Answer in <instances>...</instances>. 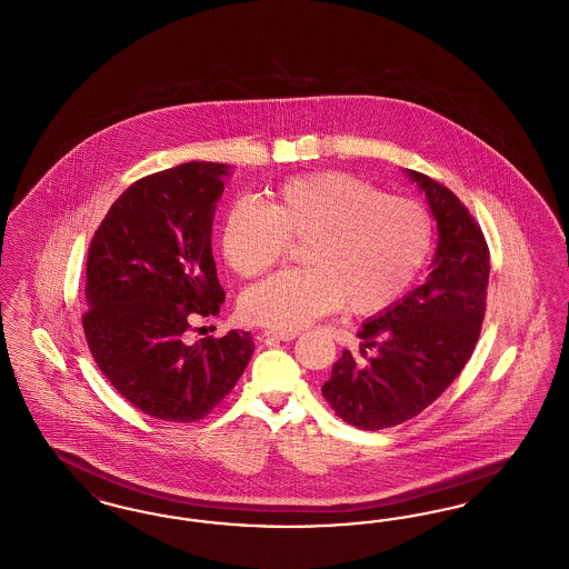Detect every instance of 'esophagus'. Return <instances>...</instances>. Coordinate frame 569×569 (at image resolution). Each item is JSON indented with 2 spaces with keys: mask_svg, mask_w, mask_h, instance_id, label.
Returning <instances> with one entry per match:
<instances>
[{
  "mask_svg": "<svg viewBox=\"0 0 569 569\" xmlns=\"http://www.w3.org/2000/svg\"><path fill=\"white\" fill-rule=\"evenodd\" d=\"M264 339H273V341H295L298 332H283V330H264L262 332Z\"/></svg>",
  "mask_w": 569,
  "mask_h": 569,
  "instance_id": "esophagus-1",
  "label": "esophagus"
}]
</instances>
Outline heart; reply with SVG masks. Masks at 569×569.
I'll list each match as a JSON object with an SVG mask.
<instances>
[{"label": "heart", "instance_id": "obj_1", "mask_svg": "<svg viewBox=\"0 0 569 569\" xmlns=\"http://www.w3.org/2000/svg\"><path fill=\"white\" fill-rule=\"evenodd\" d=\"M432 239V216L421 201L341 171L286 180L264 204L237 201L220 228L228 269L243 279L267 273L288 241H302V269L267 277L239 302L246 321L283 332L341 305L353 316L386 311L421 273Z\"/></svg>", "mask_w": 569, "mask_h": 569}]
</instances>
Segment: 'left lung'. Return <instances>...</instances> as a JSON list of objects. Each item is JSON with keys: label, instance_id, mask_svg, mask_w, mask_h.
Wrapping results in <instances>:
<instances>
[{"label": "left lung", "instance_id": "8db88e82", "mask_svg": "<svg viewBox=\"0 0 569 569\" xmlns=\"http://www.w3.org/2000/svg\"><path fill=\"white\" fill-rule=\"evenodd\" d=\"M409 176L426 192L438 227L432 273L362 326L358 337L373 356L358 365L345 349L321 387L345 423L368 432L409 421L453 383L477 347L487 309L491 264L475 216L447 186L419 171Z\"/></svg>", "mask_w": 569, "mask_h": 569}]
</instances>
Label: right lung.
<instances>
[{"label":"right lung","instance_id":"right-lung-1","mask_svg":"<svg viewBox=\"0 0 569 569\" xmlns=\"http://www.w3.org/2000/svg\"><path fill=\"white\" fill-rule=\"evenodd\" d=\"M222 162H183L131 183L92 234L82 316L92 358L116 391L162 421L192 423L216 409L253 353L250 332L186 341L224 302L211 222Z\"/></svg>","mask_w":569,"mask_h":569}]
</instances>
